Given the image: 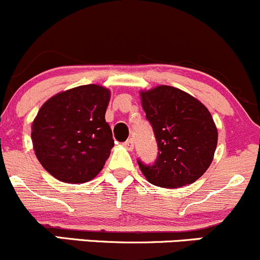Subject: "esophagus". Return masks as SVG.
Returning a JSON list of instances; mask_svg holds the SVG:
<instances>
[{"mask_svg": "<svg viewBox=\"0 0 260 260\" xmlns=\"http://www.w3.org/2000/svg\"><path fill=\"white\" fill-rule=\"evenodd\" d=\"M124 147H125V148L129 149V151H132L133 147H135V142H133V139L129 138L128 141H125L124 142Z\"/></svg>", "mask_w": 260, "mask_h": 260, "instance_id": "1", "label": "esophagus"}]
</instances>
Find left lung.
<instances>
[{"label": "left lung", "instance_id": "8db88e82", "mask_svg": "<svg viewBox=\"0 0 260 260\" xmlns=\"http://www.w3.org/2000/svg\"><path fill=\"white\" fill-rule=\"evenodd\" d=\"M142 107L158 146L153 165L138 166L157 187L178 188L201 178L209 168L218 142L212 114L203 103L171 86L141 92Z\"/></svg>", "mask_w": 260, "mask_h": 260}]
</instances>
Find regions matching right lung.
Masks as SVG:
<instances>
[{"instance_id":"obj_1","label":"right lung","mask_w":260,"mask_h":260,"mask_svg":"<svg viewBox=\"0 0 260 260\" xmlns=\"http://www.w3.org/2000/svg\"><path fill=\"white\" fill-rule=\"evenodd\" d=\"M111 92L86 84L57 93L43 103L32 123L37 159L61 182L93 179L111 154L114 141L105 114Z\"/></svg>"}]
</instances>
